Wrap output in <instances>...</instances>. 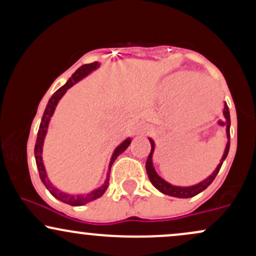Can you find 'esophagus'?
Masks as SVG:
<instances>
[{
	"label": "esophagus",
	"mask_w": 256,
	"mask_h": 256,
	"mask_svg": "<svg viewBox=\"0 0 256 256\" xmlns=\"http://www.w3.org/2000/svg\"><path fill=\"white\" fill-rule=\"evenodd\" d=\"M149 131H150V128H143V130H142V134H148Z\"/></svg>",
	"instance_id": "obj_1"
}]
</instances>
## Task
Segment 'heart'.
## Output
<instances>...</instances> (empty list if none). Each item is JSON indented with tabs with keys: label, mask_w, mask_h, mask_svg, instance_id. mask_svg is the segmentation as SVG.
Instances as JSON below:
<instances>
[{
	"label": "heart",
	"mask_w": 256,
	"mask_h": 256,
	"mask_svg": "<svg viewBox=\"0 0 256 256\" xmlns=\"http://www.w3.org/2000/svg\"><path fill=\"white\" fill-rule=\"evenodd\" d=\"M213 84L210 79L201 78L198 74L192 72H180L170 78L167 82V89H168L170 95L176 96L182 92V112H183V102L188 98L190 91L192 90V96L200 104L204 106V110L210 108L216 98V91L212 86ZM214 112V110H213ZM210 116V113L201 116L200 118L192 119L194 124H200L204 122Z\"/></svg>",
	"instance_id": "heart-1"
}]
</instances>
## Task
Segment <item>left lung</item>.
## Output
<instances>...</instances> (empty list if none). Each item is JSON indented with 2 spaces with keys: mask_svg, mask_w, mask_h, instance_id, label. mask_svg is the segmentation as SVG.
Segmentation results:
<instances>
[{
  "mask_svg": "<svg viewBox=\"0 0 256 256\" xmlns=\"http://www.w3.org/2000/svg\"><path fill=\"white\" fill-rule=\"evenodd\" d=\"M222 113H224L225 119H226L224 122V125H226V134H228V144H226L225 152H224V155H222V160H220V164L218 165V167H216V170L213 172V174L210 176V177L206 179V180L201 182V183H198V185H194V186H188V188L174 186V185H171L170 183H167V182L164 180L161 177H158V173L155 172L154 166H152V152H154L155 144H154V142H152V140H150V144H152V150H150V154L148 155V158H146V173H148V177H149V179H150L152 184L156 188L158 192L165 194V195L173 196V198H194V196H196L200 192H202L204 189H207V188L213 183V180L216 179V174H218V172L220 171V167H222V162H224L226 156H228V149H230L231 120H230V112H228V107L226 104H224V110H222Z\"/></svg>",
  "mask_w": 256,
  "mask_h": 256,
  "instance_id": "8db88e82",
  "label": "left lung"
}]
</instances>
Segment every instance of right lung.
<instances>
[{
  "label": "right lung",
  "mask_w": 256,
  "mask_h": 256,
  "mask_svg": "<svg viewBox=\"0 0 256 256\" xmlns=\"http://www.w3.org/2000/svg\"><path fill=\"white\" fill-rule=\"evenodd\" d=\"M98 62H96V61H95V62H92V64H83V66L79 67L77 71L73 73L72 77L68 79V82H67V83L64 84V86H61L60 89L56 90L54 94H52L50 100H49L48 104H46V110H44V113H43L42 122H40V130H38V134H37L36 146H34V158H36V164H37L38 172H40V180L43 182V184L46 185V189L49 190V192H50L52 195L54 196V198H56L58 200H60V201L64 202V204H71V206H83L85 204H88V202H91V201H94V200L101 198V196L104 195L106 190H107L108 184H110V173L112 165H113V162L116 161V158H118L119 155L122 154V152H124L125 149L128 146V144L131 143L130 138H128V140H124V142H122V144H120L118 148L114 150L113 155H112V158H110V171H108L107 179H106L104 184L102 185L101 188H98V189L94 190V192H91L89 194H85V195H76V196L67 195V194H64L62 192H60V190H58L56 188H55L54 185H52L50 182H49L48 177H46V168H44L43 161H42V146H43L44 137H46V128H48V124H49V122H50L52 116L54 114L55 107H56L58 100L62 98L64 94L66 92V91L68 90L72 86V85H74L76 83H77V82L80 80L82 78H84L86 74H89L91 71H94L95 68H98Z\"/></svg>",
  "instance_id": "obj_1"
}]
</instances>
